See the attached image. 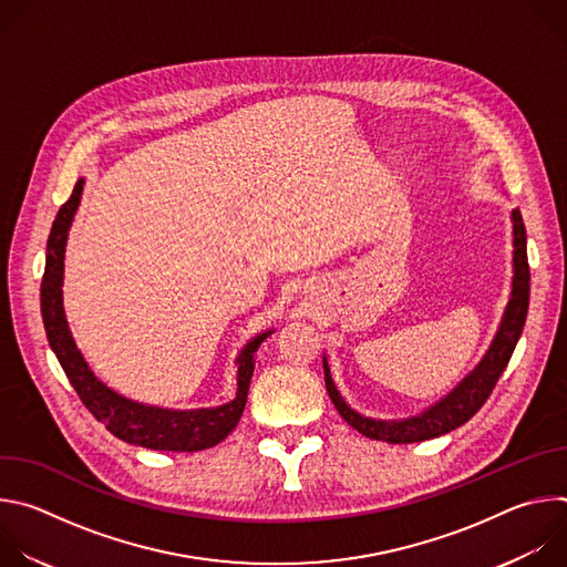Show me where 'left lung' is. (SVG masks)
Returning a JSON list of instances; mask_svg holds the SVG:
<instances>
[{
    "instance_id": "8db88e82",
    "label": "left lung",
    "mask_w": 567,
    "mask_h": 567,
    "mask_svg": "<svg viewBox=\"0 0 567 567\" xmlns=\"http://www.w3.org/2000/svg\"><path fill=\"white\" fill-rule=\"evenodd\" d=\"M512 224H514V278H512V293L509 302L503 311L501 326L494 334V341L489 350L484 352L480 363L440 401H435L431 409L422 411L420 415L406 417V420H374L365 417L359 411H354L350 403L339 392L328 357H322V370H326V388L330 392V399L337 406L339 415L357 429L361 435L370 440H381L390 444H413L433 440L440 435H446L455 431L457 426L466 424L480 409L482 403L489 399L496 381L505 372L514 348L523 334L527 307H529V265H527V233L523 224V215L518 208L512 210Z\"/></svg>"
}]
</instances>
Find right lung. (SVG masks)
Returning <instances> with one entry per match:
<instances>
[{"mask_svg":"<svg viewBox=\"0 0 567 567\" xmlns=\"http://www.w3.org/2000/svg\"><path fill=\"white\" fill-rule=\"evenodd\" d=\"M83 186H85V179L75 182L69 202L62 204V208L53 219L51 235L47 241V265H44V278L40 289V302H42V320H44L47 339L53 354L58 357L66 379L75 388L80 401H83L90 409V413L101 424H105V429L118 440L134 446H143V449L177 451V453L204 451L219 444L237 426L241 411L247 406V394H249L251 377L256 370V352L265 343V339L274 334V330L258 334L241 348L239 357L235 359V365H237L235 399L215 409L177 411V409H164V406H150V403L127 399L121 392L112 390L107 383H103L85 361L83 352L78 350L64 316V305H62L64 249H66V237H69L73 215L80 206V197H83Z\"/></svg>","mask_w":567,"mask_h":567,"instance_id":"obj_1","label":"right lung"}]
</instances>
